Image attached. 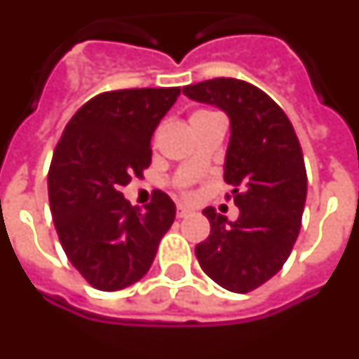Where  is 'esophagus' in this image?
Here are the masks:
<instances>
[{"label":"esophagus","mask_w":359,"mask_h":359,"mask_svg":"<svg viewBox=\"0 0 359 359\" xmlns=\"http://www.w3.org/2000/svg\"><path fill=\"white\" fill-rule=\"evenodd\" d=\"M188 214H190V210H188L187 205H179V208H177V215H179V217H187Z\"/></svg>","instance_id":"34e87169"}]
</instances>
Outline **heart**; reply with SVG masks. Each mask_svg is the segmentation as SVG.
<instances>
[{"mask_svg": "<svg viewBox=\"0 0 359 359\" xmlns=\"http://www.w3.org/2000/svg\"><path fill=\"white\" fill-rule=\"evenodd\" d=\"M204 114H212V112H196V114H194L192 118H196V116H204Z\"/></svg>", "mask_w": 359, "mask_h": 359, "instance_id": "heart-1", "label": "heart"}]
</instances>
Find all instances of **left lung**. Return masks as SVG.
<instances>
[{"label": "left lung", "mask_w": 359, "mask_h": 359, "mask_svg": "<svg viewBox=\"0 0 359 359\" xmlns=\"http://www.w3.org/2000/svg\"><path fill=\"white\" fill-rule=\"evenodd\" d=\"M182 93L229 116L223 179L239 208L235 222L205 208L212 231L196 245L198 262L225 290L252 292L284 266L302 229L307 198L302 145L284 110L247 81L217 77Z\"/></svg>", "instance_id": "obj_1"}]
</instances>
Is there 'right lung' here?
<instances>
[{"label": "right lung", "mask_w": 359, "mask_h": 359, "mask_svg": "<svg viewBox=\"0 0 359 359\" xmlns=\"http://www.w3.org/2000/svg\"><path fill=\"white\" fill-rule=\"evenodd\" d=\"M179 95V87L101 93L75 112L54 149L48 198L57 237L101 292L142 280L175 222L177 208L165 192L155 190L140 210L120 188L149 167L151 136Z\"/></svg>", "instance_id": "add662e5"}]
</instances>
